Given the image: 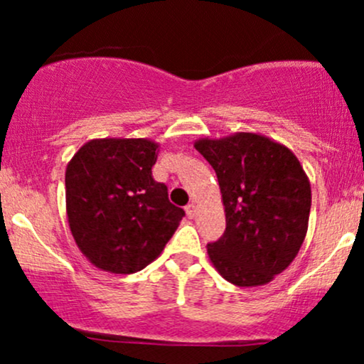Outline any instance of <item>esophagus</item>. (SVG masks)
<instances>
[{
  "mask_svg": "<svg viewBox=\"0 0 364 364\" xmlns=\"http://www.w3.org/2000/svg\"><path fill=\"white\" fill-rule=\"evenodd\" d=\"M185 212H186V215L190 217V219H193V217L196 215V205L193 202L191 203H188V205L185 207Z\"/></svg>",
  "mask_w": 364,
  "mask_h": 364,
  "instance_id": "esophagus-1",
  "label": "esophagus"
}]
</instances>
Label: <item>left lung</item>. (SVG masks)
<instances>
[{
	"label": "left lung",
	"mask_w": 364,
	"mask_h": 364,
	"mask_svg": "<svg viewBox=\"0 0 364 364\" xmlns=\"http://www.w3.org/2000/svg\"><path fill=\"white\" fill-rule=\"evenodd\" d=\"M219 181L225 231L207 245L212 265L240 287L269 284L294 260L308 231L310 179L286 145L260 133L198 139Z\"/></svg>",
	"instance_id": "8db88e82"
}]
</instances>
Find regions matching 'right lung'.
<instances>
[{
    "mask_svg": "<svg viewBox=\"0 0 364 364\" xmlns=\"http://www.w3.org/2000/svg\"><path fill=\"white\" fill-rule=\"evenodd\" d=\"M157 141L94 139L66 166V215L72 236L92 265L133 274L162 253L185 210L152 178Z\"/></svg>",
    "mask_w": 364,
    "mask_h": 364,
    "instance_id": "obj_1",
    "label": "right lung"
}]
</instances>
